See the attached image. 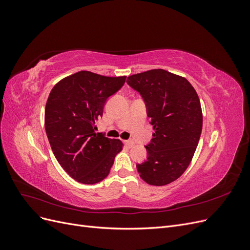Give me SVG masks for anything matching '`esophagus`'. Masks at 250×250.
<instances>
[{
  "label": "esophagus",
  "mask_w": 250,
  "mask_h": 250,
  "mask_svg": "<svg viewBox=\"0 0 250 250\" xmlns=\"http://www.w3.org/2000/svg\"><path fill=\"white\" fill-rule=\"evenodd\" d=\"M124 144H125V146L128 147V148H131V147L134 146V142L131 141V140H129V141H124Z\"/></svg>",
  "instance_id": "1"
}]
</instances>
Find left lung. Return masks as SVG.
Instances as JSON below:
<instances>
[{
    "label": "left lung",
    "instance_id": "8db88e82",
    "mask_svg": "<svg viewBox=\"0 0 250 250\" xmlns=\"http://www.w3.org/2000/svg\"><path fill=\"white\" fill-rule=\"evenodd\" d=\"M128 85L140 93L153 126L146 147L147 160L137 165L141 178L166 186L183 175L190 165L202 130L197 93L186 78L162 69L131 75Z\"/></svg>",
    "mask_w": 250,
    "mask_h": 250
}]
</instances>
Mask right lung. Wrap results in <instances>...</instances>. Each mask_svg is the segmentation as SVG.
<instances>
[{
  "mask_svg": "<svg viewBox=\"0 0 250 250\" xmlns=\"http://www.w3.org/2000/svg\"><path fill=\"white\" fill-rule=\"evenodd\" d=\"M125 80L126 76L80 71L60 80L51 90L44 110L47 137L57 162L78 183H100L122 150L120 140L95 130L105 102Z\"/></svg>",
  "mask_w": 250,
  "mask_h": 250,
  "instance_id": "add662e5",
  "label": "right lung"
}]
</instances>
